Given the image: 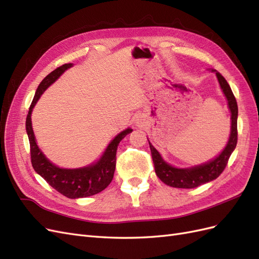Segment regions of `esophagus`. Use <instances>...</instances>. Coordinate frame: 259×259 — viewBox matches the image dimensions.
Instances as JSON below:
<instances>
[{
  "mask_svg": "<svg viewBox=\"0 0 259 259\" xmlns=\"http://www.w3.org/2000/svg\"><path fill=\"white\" fill-rule=\"evenodd\" d=\"M142 123H143V119H142V117H138L137 119H136V124L138 125V127H141Z\"/></svg>",
  "mask_w": 259,
  "mask_h": 259,
  "instance_id": "esophagus-1",
  "label": "esophagus"
}]
</instances>
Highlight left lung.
<instances>
[{
    "mask_svg": "<svg viewBox=\"0 0 259 259\" xmlns=\"http://www.w3.org/2000/svg\"><path fill=\"white\" fill-rule=\"evenodd\" d=\"M211 71L216 73L219 85L227 99L228 108L230 110V136H229L225 149L215 158L203 162V164L187 168L176 167L169 164L161 157L159 152L149 141L155 172H156L158 178L169 187L178 189H193L202 186L204 183L215 180L224 171L229 157L231 156L236 146V142H238V104H236V100L230 85L228 84L227 80L220 75V72L215 69H212Z\"/></svg>",
    "mask_w": 259,
    "mask_h": 259,
    "instance_id": "8db88e82",
    "label": "left lung"
}]
</instances>
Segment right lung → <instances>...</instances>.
<instances>
[{
    "label": "right lung",
    "instance_id": "1",
    "mask_svg": "<svg viewBox=\"0 0 259 259\" xmlns=\"http://www.w3.org/2000/svg\"><path fill=\"white\" fill-rule=\"evenodd\" d=\"M73 64H65L44 78L36 89L26 119V131L30 143L31 164L35 172L40 175L52 188L68 198H81L98 194L112 182L116 168V152L121 140L132 132L131 128L119 132L109 142L101 157L92 164L79 168H63L52 162L39 147L32 129L31 115L39 99L47 89L53 84Z\"/></svg>",
    "mask_w": 259,
    "mask_h": 259
}]
</instances>
